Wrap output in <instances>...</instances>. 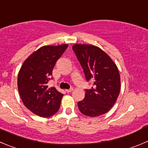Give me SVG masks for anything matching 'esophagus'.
<instances>
[{
	"mask_svg": "<svg viewBox=\"0 0 148 148\" xmlns=\"http://www.w3.org/2000/svg\"><path fill=\"white\" fill-rule=\"evenodd\" d=\"M73 90H74V89H73V88H69V89H66V92L69 93V92H71Z\"/></svg>",
	"mask_w": 148,
	"mask_h": 148,
	"instance_id": "34e87169",
	"label": "esophagus"
}]
</instances>
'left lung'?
Wrapping results in <instances>:
<instances>
[{"instance_id":"1","label":"left lung","mask_w":148,"mask_h":148,"mask_svg":"<svg viewBox=\"0 0 148 148\" xmlns=\"http://www.w3.org/2000/svg\"><path fill=\"white\" fill-rule=\"evenodd\" d=\"M72 49L87 81L94 82L91 88L86 89L84 99L78 102L79 110L90 117L106 114L115 104L120 91V76L116 65L97 46L75 44Z\"/></svg>"}]
</instances>
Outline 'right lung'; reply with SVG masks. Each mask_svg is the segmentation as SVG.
Returning a JSON list of instances; mask_svg holds the SVG:
<instances>
[{"mask_svg": "<svg viewBox=\"0 0 148 148\" xmlns=\"http://www.w3.org/2000/svg\"><path fill=\"white\" fill-rule=\"evenodd\" d=\"M69 45L44 46L24 61L18 77L20 97L30 111L41 117L58 112L63 94L55 88H48L56 62Z\"/></svg>", "mask_w": 148, "mask_h": 148, "instance_id": "obj_1", "label": "right lung"}]
</instances>
